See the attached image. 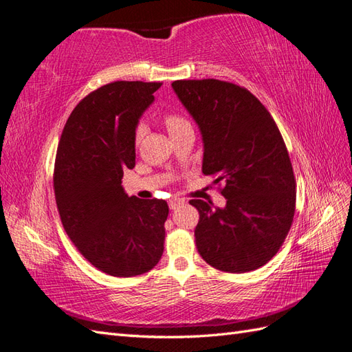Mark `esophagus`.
<instances>
[{
	"mask_svg": "<svg viewBox=\"0 0 352 352\" xmlns=\"http://www.w3.org/2000/svg\"><path fill=\"white\" fill-rule=\"evenodd\" d=\"M184 204V200H181V199H170L168 200V206H170V210H176L177 206H181Z\"/></svg>",
	"mask_w": 352,
	"mask_h": 352,
	"instance_id": "34e87169",
	"label": "esophagus"
}]
</instances>
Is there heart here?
<instances>
[{
  "mask_svg": "<svg viewBox=\"0 0 352 352\" xmlns=\"http://www.w3.org/2000/svg\"><path fill=\"white\" fill-rule=\"evenodd\" d=\"M166 126L168 129V132L171 133V132L177 131V129H182L185 126H190V123L184 117L177 116V113H168V116H166ZM141 135H142V127L140 126L138 129H136V135H135L136 141H140Z\"/></svg>",
  "mask_w": 352,
  "mask_h": 352,
  "instance_id": "obj_1",
  "label": "heart"
}]
</instances>
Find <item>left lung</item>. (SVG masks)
Wrapping results in <instances>:
<instances>
[{
    "label": "left lung",
    "instance_id": "8db88e82",
    "mask_svg": "<svg viewBox=\"0 0 352 352\" xmlns=\"http://www.w3.org/2000/svg\"><path fill=\"white\" fill-rule=\"evenodd\" d=\"M199 126L204 175L223 182L225 208L192 199L200 256L221 272L245 274L275 256L290 231L296 184L276 123L239 85L204 78L171 83Z\"/></svg>",
    "mask_w": 352,
    "mask_h": 352
}]
</instances>
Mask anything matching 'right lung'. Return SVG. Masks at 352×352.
Here are the masks:
<instances>
[{"mask_svg":"<svg viewBox=\"0 0 352 352\" xmlns=\"http://www.w3.org/2000/svg\"><path fill=\"white\" fill-rule=\"evenodd\" d=\"M160 82H112L71 112L57 147L54 196L62 225L86 260L111 276L142 275L160 263L166 200L129 197L121 185L135 167V132Z\"/></svg>","mask_w":352,"mask_h":352,"instance_id":"1","label":"right lung"}]
</instances>
